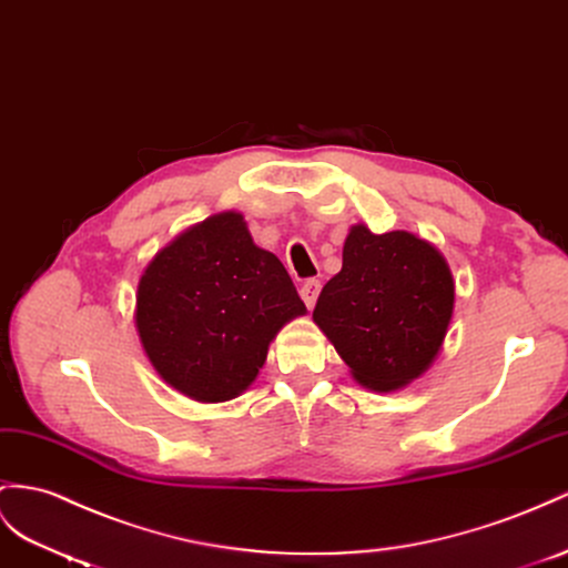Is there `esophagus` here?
<instances>
[{"label": "esophagus", "instance_id": "esophagus-1", "mask_svg": "<svg viewBox=\"0 0 568 568\" xmlns=\"http://www.w3.org/2000/svg\"><path fill=\"white\" fill-rule=\"evenodd\" d=\"M318 290H322V283H318L316 278H307L302 283V287H300V295H302V300H304V304H307V307L312 310L314 304H316V297H318Z\"/></svg>", "mask_w": 568, "mask_h": 568}]
</instances>
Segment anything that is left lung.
<instances>
[{
  "label": "left lung",
  "instance_id": "1",
  "mask_svg": "<svg viewBox=\"0 0 568 568\" xmlns=\"http://www.w3.org/2000/svg\"><path fill=\"white\" fill-rule=\"evenodd\" d=\"M454 314V278L425 240L355 225L343 268L324 285L314 322L355 379L394 390L423 374L439 353Z\"/></svg>",
  "mask_w": 568,
  "mask_h": 568
}]
</instances>
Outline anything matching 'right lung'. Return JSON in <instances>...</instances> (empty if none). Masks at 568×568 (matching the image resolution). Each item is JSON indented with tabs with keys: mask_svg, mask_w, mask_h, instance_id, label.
<instances>
[{
	"mask_svg": "<svg viewBox=\"0 0 568 568\" xmlns=\"http://www.w3.org/2000/svg\"><path fill=\"white\" fill-rule=\"evenodd\" d=\"M307 312L278 256L258 250L240 213L213 215L143 271L136 328L163 379L201 403L240 396L268 343Z\"/></svg>",
	"mask_w": 568,
	"mask_h": 568,
	"instance_id": "right-lung-1",
	"label": "right lung"
}]
</instances>
